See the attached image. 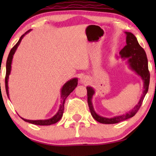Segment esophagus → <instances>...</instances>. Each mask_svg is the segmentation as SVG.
I'll list each match as a JSON object with an SVG mask.
<instances>
[{"mask_svg":"<svg viewBox=\"0 0 156 156\" xmlns=\"http://www.w3.org/2000/svg\"><path fill=\"white\" fill-rule=\"evenodd\" d=\"M87 79L85 76H82V77H81V82H82V83L87 82Z\"/></svg>","mask_w":156,"mask_h":156,"instance_id":"obj_1","label":"esophagus"}]
</instances>
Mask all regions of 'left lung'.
<instances>
[{"mask_svg": "<svg viewBox=\"0 0 156 156\" xmlns=\"http://www.w3.org/2000/svg\"><path fill=\"white\" fill-rule=\"evenodd\" d=\"M125 33L126 35V45L121 50L119 54L121 58L127 59L129 67L141 77L142 80L144 81V91L137 105L129 112L126 113V114L121 115V116L113 117V118H106V117L99 116L95 112L92 102H91V99H92L93 95L94 94V90L92 87H87V102H88L91 116L98 122L104 123V124L117 123L133 117L139 110L145 96L148 90L149 83H150V72L148 71V59H147L146 52L144 48L140 47L133 34L129 32H126Z\"/></svg>", "mask_w": 156, "mask_h": 156, "instance_id": "8db88e82", "label": "left lung"}]
</instances>
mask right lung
<instances>
[{
  "label": "right lung",
  "mask_w": 156,
  "mask_h": 156,
  "mask_svg": "<svg viewBox=\"0 0 156 156\" xmlns=\"http://www.w3.org/2000/svg\"><path fill=\"white\" fill-rule=\"evenodd\" d=\"M30 31V30H27L26 33L21 36L20 39H19L18 42H17L16 45H15L13 48H12L10 51L9 55H8L7 62H6V74H5V90H6V94H7L8 97H9V92H8V77H9V75L10 74V71H11V64H12V57H13V55L16 52V51L18 48L19 44H20L21 40L23 38V37L26 35L27 33H28ZM78 83V80L77 78H73L69 81H68L65 83V84L63 85L62 88L61 89V104L59 106V108L58 112L52 118L50 119H46V120H27V119H25L21 117V119L23 120H24L26 122L33 123V124L35 125H40V126H49L51 124H54V123H57V121L60 120L62 116L63 113H64V106H65V99H67V97L69 95V94L72 92L75 87L77 86Z\"/></svg>",
  "instance_id": "obj_1"
}]
</instances>
